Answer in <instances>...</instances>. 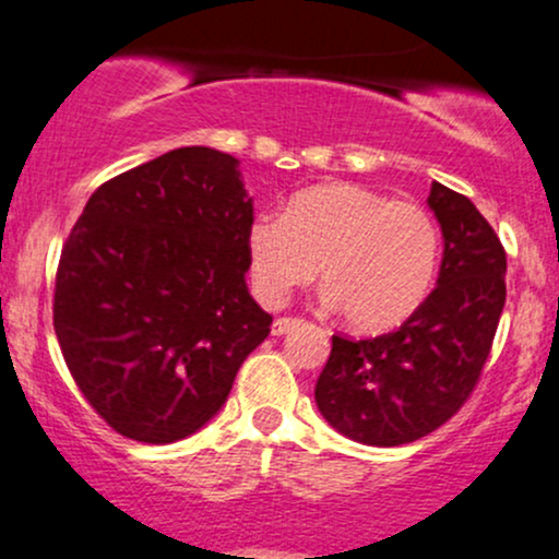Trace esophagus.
<instances>
[{
    "mask_svg": "<svg viewBox=\"0 0 559 559\" xmlns=\"http://www.w3.org/2000/svg\"><path fill=\"white\" fill-rule=\"evenodd\" d=\"M300 322V319H293V317H282L277 319V322L272 324V335H285V332H290L296 324Z\"/></svg>",
    "mask_w": 559,
    "mask_h": 559,
    "instance_id": "obj_1",
    "label": "esophagus"
}]
</instances>
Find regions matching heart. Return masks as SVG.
<instances>
[{
	"label": "heart",
	"mask_w": 559,
	"mask_h": 559,
	"mask_svg": "<svg viewBox=\"0 0 559 559\" xmlns=\"http://www.w3.org/2000/svg\"><path fill=\"white\" fill-rule=\"evenodd\" d=\"M250 285L282 306L322 277L324 300L354 330H396L428 298L441 261V231L423 205L350 181H324L287 200L285 213H255L246 229Z\"/></svg>",
	"instance_id": "b5f03b06"
}]
</instances>
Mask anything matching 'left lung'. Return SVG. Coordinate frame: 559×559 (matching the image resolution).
I'll return each instance as SVG.
<instances>
[{
    "instance_id": "obj_1",
    "label": "left lung",
    "mask_w": 559,
    "mask_h": 559,
    "mask_svg": "<svg viewBox=\"0 0 559 559\" xmlns=\"http://www.w3.org/2000/svg\"><path fill=\"white\" fill-rule=\"evenodd\" d=\"M441 224L436 290L396 332L332 337L317 380L319 412L350 441L401 447L441 428L473 393L507 298V255L497 231L460 192L432 181Z\"/></svg>"
}]
</instances>
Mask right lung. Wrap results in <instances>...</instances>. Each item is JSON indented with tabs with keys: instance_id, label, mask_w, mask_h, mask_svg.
Instances as JSON below:
<instances>
[{
	"instance_id": "obj_1",
	"label": "right lung",
	"mask_w": 559,
	"mask_h": 559,
	"mask_svg": "<svg viewBox=\"0 0 559 559\" xmlns=\"http://www.w3.org/2000/svg\"><path fill=\"white\" fill-rule=\"evenodd\" d=\"M253 218L235 155L179 147L105 181L68 237L55 335L97 415L174 443L218 415L272 317L246 285Z\"/></svg>"
}]
</instances>
